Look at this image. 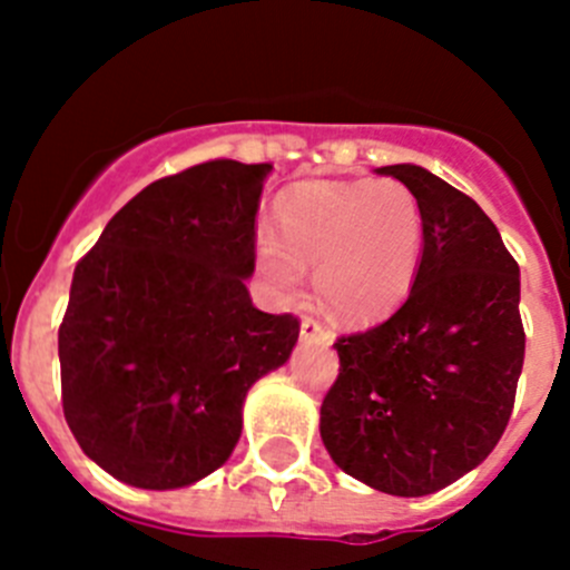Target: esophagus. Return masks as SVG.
Returning <instances> with one entry per match:
<instances>
[{
	"instance_id": "1",
	"label": "esophagus",
	"mask_w": 570,
	"mask_h": 570,
	"mask_svg": "<svg viewBox=\"0 0 570 570\" xmlns=\"http://www.w3.org/2000/svg\"><path fill=\"white\" fill-rule=\"evenodd\" d=\"M301 340H303V343L328 345V343H332V332H328V328L323 326L317 317H303V321H301Z\"/></svg>"
}]
</instances>
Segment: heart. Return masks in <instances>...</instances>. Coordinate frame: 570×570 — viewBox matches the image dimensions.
<instances>
[{"label":"heart","mask_w":570,"mask_h":570,"mask_svg":"<svg viewBox=\"0 0 570 570\" xmlns=\"http://www.w3.org/2000/svg\"><path fill=\"white\" fill-rule=\"evenodd\" d=\"M424 210L399 179L301 183L278 202V236L255 258L275 295L295 297L315 267L323 303L343 321H374L411 295L422 269Z\"/></svg>","instance_id":"b5f03b06"}]
</instances>
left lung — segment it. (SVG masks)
I'll use <instances>...</instances> for the list:
<instances>
[{
  "label": "left lung",
  "instance_id": "1",
  "mask_svg": "<svg viewBox=\"0 0 570 570\" xmlns=\"http://www.w3.org/2000/svg\"><path fill=\"white\" fill-rule=\"evenodd\" d=\"M424 210L422 269L387 321L337 337L321 435L345 475L439 492L494 450L523 371L520 267L487 213L419 165H385Z\"/></svg>",
  "mask_w": 570,
  "mask_h": 570
}]
</instances>
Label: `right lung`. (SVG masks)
Returning a JSON list of instances; mask_svg holds the SVG:
<instances>
[{
	"label": "right lung",
	"mask_w": 570,
	"mask_h": 570,
	"mask_svg": "<svg viewBox=\"0 0 570 570\" xmlns=\"http://www.w3.org/2000/svg\"><path fill=\"white\" fill-rule=\"evenodd\" d=\"M273 165L210 159L142 188L78 261L58 328L61 405L117 481L179 489L230 459L295 315L255 309V213Z\"/></svg>",
	"instance_id": "right-lung-1"
}]
</instances>
